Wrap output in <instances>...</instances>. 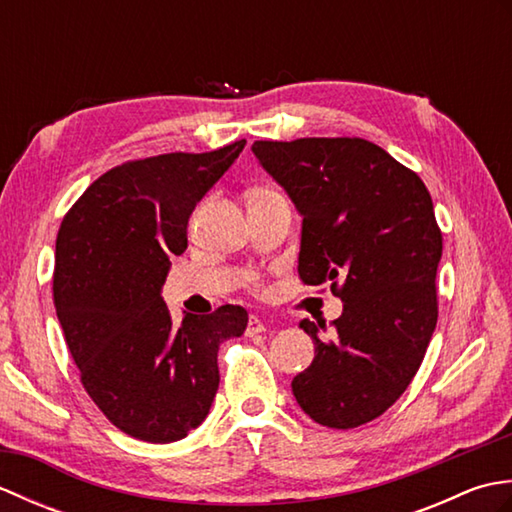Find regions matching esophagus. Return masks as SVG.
Wrapping results in <instances>:
<instances>
[{"label": "esophagus", "mask_w": 512, "mask_h": 512, "mask_svg": "<svg viewBox=\"0 0 512 512\" xmlns=\"http://www.w3.org/2000/svg\"><path fill=\"white\" fill-rule=\"evenodd\" d=\"M266 332V325L262 323V319L257 317H250L248 325H246V336H257V334H264Z\"/></svg>", "instance_id": "esophagus-1"}]
</instances>
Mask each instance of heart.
Returning <instances> with one entry per match:
<instances>
[{"label":"heart","mask_w":512,"mask_h":512,"mask_svg":"<svg viewBox=\"0 0 512 512\" xmlns=\"http://www.w3.org/2000/svg\"><path fill=\"white\" fill-rule=\"evenodd\" d=\"M257 191H268V189H257ZM242 281H244V286L250 288V290H257L259 288V277L255 273H250V270L242 275Z\"/></svg>","instance_id":"obj_1"}]
</instances>
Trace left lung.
Masks as SVG:
<instances>
[{
  "instance_id": "obj_1",
  "label": "left lung",
  "mask_w": 512,
  "mask_h": 512,
  "mask_svg": "<svg viewBox=\"0 0 512 512\" xmlns=\"http://www.w3.org/2000/svg\"><path fill=\"white\" fill-rule=\"evenodd\" d=\"M253 154L303 215L299 279L343 299L330 339L321 323H299L314 361L292 394L323 427H361L405 394L436 330L442 231L431 195L365 138L255 140Z\"/></svg>"
}]
</instances>
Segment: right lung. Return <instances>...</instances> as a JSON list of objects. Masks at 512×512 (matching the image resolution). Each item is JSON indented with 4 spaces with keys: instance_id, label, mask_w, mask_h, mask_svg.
Returning a JSON list of instances; mask_svg holds the SVG:
<instances>
[{
    "instance_id": "obj_1",
    "label": "right lung",
    "mask_w": 512,
    "mask_h": 512,
    "mask_svg": "<svg viewBox=\"0 0 512 512\" xmlns=\"http://www.w3.org/2000/svg\"><path fill=\"white\" fill-rule=\"evenodd\" d=\"M244 145L127 160L61 222L52 297L65 343L96 407L132 438L167 444L198 427L220 385V343L246 330L242 306L176 323L160 297L195 204Z\"/></svg>"
}]
</instances>
